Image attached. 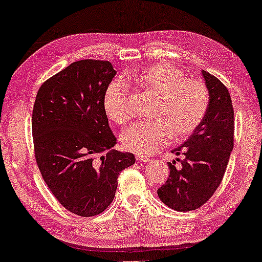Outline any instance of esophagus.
I'll use <instances>...</instances> for the list:
<instances>
[{"label": "esophagus", "mask_w": 262, "mask_h": 262, "mask_svg": "<svg viewBox=\"0 0 262 262\" xmlns=\"http://www.w3.org/2000/svg\"><path fill=\"white\" fill-rule=\"evenodd\" d=\"M136 161H139V162H149L150 160H149L148 157L143 156V155H136Z\"/></svg>", "instance_id": "obj_1"}]
</instances>
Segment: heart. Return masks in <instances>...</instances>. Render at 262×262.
<instances>
[{
    "label": "heart",
    "instance_id": "1",
    "mask_svg": "<svg viewBox=\"0 0 262 262\" xmlns=\"http://www.w3.org/2000/svg\"><path fill=\"white\" fill-rule=\"evenodd\" d=\"M134 81L141 89L157 98L150 113V122H136L121 134L127 150L150 155L165 146L170 138L182 141L190 136L204 119L209 93L205 85L170 63H160L135 74ZM103 110L118 124L129 119L127 86L114 80L103 97Z\"/></svg>",
    "mask_w": 262,
    "mask_h": 262
}]
</instances>
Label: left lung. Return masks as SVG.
<instances>
[{
  "instance_id": "8db88e82",
  "label": "left lung",
  "mask_w": 262,
  "mask_h": 262,
  "mask_svg": "<svg viewBox=\"0 0 262 262\" xmlns=\"http://www.w3.org/2000/svg\"><path fill=\"white\" fill-rule=\"evenodd\" d=\"M209 93L204 119L189 139L171 152L184 155L181 167L168 162V181L157 189V194L170 209L191 211L206 203L221 184L233 149L234 112L231 95L223 82L202 71Z\"/></svg>"
}]
</instances>
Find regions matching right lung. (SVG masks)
Wrapping results in <instances>:
<instances>
[{
    "mask_svg": "<svg viewBox=\"0 0 262 262\" xmlns=\"http://www.w3.org/2000/svg\"><path fill=\"white\" fill-rule=\"evenodd\" d=\"M116 71L110 61H74L48 79L32 111L35 156L45 183L66 210L100 214L113 202L118 177L135 163L114 150L103 97Z\"/></svg>",
    "mask_w": 262,
    "mask_h": 262,
    "instance_id": "add662e5",
    "label": "right lung"
}]
</instances>
